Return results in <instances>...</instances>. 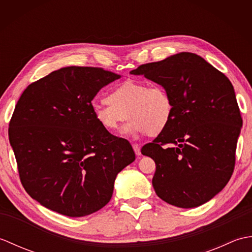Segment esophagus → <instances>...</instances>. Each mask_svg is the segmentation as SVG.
I'll return each mask as SVG.
<instances>
[{
	"label": "esophagus",
	"instance_id": "1",
	"mask_svg": "<svg viewBox=\"0 0 252 252\" xmlns=\"http://www.w3.org/2000/svg\"><path fill=\"white\" fill-rule=\"evenodd\" d=\"M133 149H134V152H135V154L137 155V156H141V148H140V146L137 145V144H133Z\"/></svg>",
	"mask_w": 252,
	"mask_h": 252
}]
</instances>
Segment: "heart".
<instances>
[{
    "instance_id": "b5f03b06",
    "label": "heart",
    "mask_w": 252,
    "mask_h": 252,
    "mask_svg": "<svg viewBox=\"0 0 252 252\" xmlns=\"http://www.w3.org/2000/svg\"><path fill=\"white\" fill-rule=\"evenodd\" d=\"M106 103L94 106L96 123L106 132L119 130L122 122L131 120L126 133L157 136L162 133L173 115V99L162 84L129 79L112 88Z\"/></svg>"
}]
</instances>
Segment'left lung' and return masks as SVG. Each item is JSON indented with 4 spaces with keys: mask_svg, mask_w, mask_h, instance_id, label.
Masks as SVG:
<instances>
[{
    "mask_svg": "<svg viewBox=\"0 0 252 252\" xmlns=\"http://www.w3.org/2000/svg\"><path fill=\"white\" fill-rule=\"evenodd\" d=\"M130 73L164 85L173 99L167 129L142 148L156 163L155 191L179 208L203 205L225 187L235 167L243 119L231 81L187 52Z\"/></svg>",
    "mask_w": 252,
    "mask_h": 252,
    "instance_id": "obj_1",
    "label": "left lung"
}]
</instances>
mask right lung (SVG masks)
Here are the masks:
<instances>
[{"mask_svg":"<svg viewBox=\"0 0 252 252\" xmlns=\"http://www.w3.org/2000/svg\"><path fill=\"white\" fill-rule=\"evenodd\" d=\"M120 74L70 66L28 85L8 137L26 191L42 206L80 218L109 202L117 174L135 160L131 144L96 123L92 100Z\"/></svg>","mask_w":252,"mask_h":252,"instance_id":"obj_1","label":"right lung"}]
</instances>
